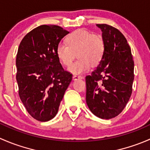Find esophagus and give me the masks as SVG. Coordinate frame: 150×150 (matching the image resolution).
I'll use <instances>...</instances> for the list:
<instances>
[{"mask_svg": "<svg viewBox=\"0 0 150 150\" xmlns=\"http://www.w3.org/2000/svg\"><path fill=\"white\" fill-rule=\"evenodd\" d=\"M83 77L81 76V75H75L72 76V79H73L74 81H76V80H78V79H83Z\"/></svg>", "mask_w": 150, "mask_h": 150, "instance_id": "34e87169", "label": "esophagus"}]
</instances>
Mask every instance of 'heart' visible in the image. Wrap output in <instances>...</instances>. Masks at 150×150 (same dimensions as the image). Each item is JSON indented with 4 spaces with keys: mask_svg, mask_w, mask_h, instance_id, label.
<instances>
[{
    "mask_svg": "<svg viewBox=\"0 0 150 150\" xmlns=\"http://www.w3.org/2000/svg\"><path fill=\"white\" fill-rule=\"evenodd\" d=\"M65 43H59L56 54L60 62L69 66L75 58V53L79 59L68 67L72 74H81L90 69L91 66L99 64L104 53V42L99 35L79 29L72 32L66 39Z\"/></svg>",
    "mask_w": 150,
    "mask_h": 150,
    "instance_id": "obj_1",
    "label": "heart"
}]
</instances>
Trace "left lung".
Segmentation results:
<instances>
[{"mask_svg":"<svg viewBox=\"0 0 150 150\" xmlns=\"http://www.w3.org/2000/svg\"><path fill=\"white\" fill-rule=\"evenodd\" d=\"M96 26L105 48L99 64L86 78V104L96 117L108 120L118 115L129 101L134 62L126 38L117 29L106 24Z\"/></svg>","mask_w":150,"mask_h":150,"instance_id":"8db88e82","label":"left lung"}]
</instances>
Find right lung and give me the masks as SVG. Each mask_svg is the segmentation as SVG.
<instances>
[{
    "label": "right lung",
    "instance_id": "right-lung-1",
    "mask_svg": "<svg viewBox=\"0 0 150 150\" xmlns=\"http://www.w3.org/2000/svg\"><path fill=\"white\" fill-rule=\"evenodd\" d=\"M69 32L57 25H41L24 37L16 55V81L21 101L35 120L46 122L57 114L72 81L56 54Z\"/></svg>",
    "mask_w": 150,
    "mask_h": 150
}]
</instances>
